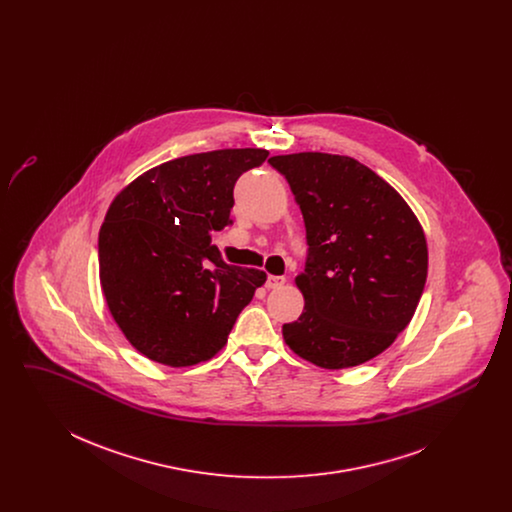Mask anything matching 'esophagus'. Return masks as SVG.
<instances>
[{
    "label": "esophagus",
    "instance_id": "34e87169",
    "mask_svg": "<svg viewBox=\"0 0 512 512\" xmlns=\"http://www.w3.org/2000/svg\"><path fill=\"white\" fill-rule=\"evenodd\" d=\"M286 284V278L284 276H268L267 278V286L268 290H276V288H280V286H284Z\"/></svg>",
    "mask_w": 512,
    "mask_h": 512
}]
</instances>
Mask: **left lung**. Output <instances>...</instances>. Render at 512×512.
Listing matches in <instances>:
<instances>
[{
	"mask_svg": "<svg viewBox=\"0 0 512 512\" xmlns=\"http://www.w3.org/2000/svg\"><path fill=\"white\" fill-rule=\"evenodd\" d=\"M268 163L286 176L309 244L295 278L305 307L282 326L284 341L320 368L363 365L418 307L428 274L424 230L399 192L353 157L303 151Z\"/></svg>",
	"mask_w": 512,
	"mask_h": 512,
	"instance_id": "1",
	"label": "left lung"
}]
</instances>
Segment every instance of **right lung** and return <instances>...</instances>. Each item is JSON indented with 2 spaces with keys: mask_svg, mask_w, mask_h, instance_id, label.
I'll list each match as a JSON object with an SVG mask.
<instances>
[{
  "mask_svg": "<svg viewBox=\"0 0 512 512\" xmlns=\"http://www.w3.org/2000/svg\"><path fill=\"white\" fill-rule=\"evenodd\" d=\"M267 149H217L167 161L113 199L99 230V282L124 338L149 361L213 359L255 290L257 268L226 265L211 232L228 226L234 184Z\"/></svg>",
  "mask_w": 512,
  "mask_h": 512,
  "instance_id": "1",
  "label": "right lung"
}]
</instances>
